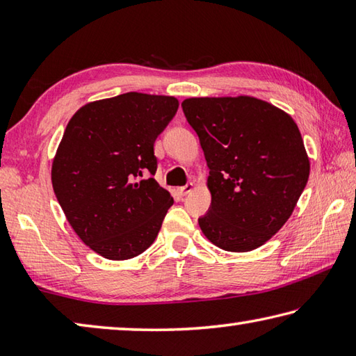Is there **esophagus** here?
<instances>
[{
  "label": "esophagus",
  "instance_id": "esophagus-1",
  "mask_svg": "<svg viewBox=\"0 0 356 356\" xmlns=\"http://www.w3.org/2000/svg\"><path fill=\"white\" fill-rule=\"evenodd\" d=\"M193 190H195V185H193V184L190 182V184H186L185 186H180L179 193H180V195H182V196H185V195H188V193H191Z\"/></svg>",
  "mask_w": 356,
  "mask_h": 356
}]
</instances>
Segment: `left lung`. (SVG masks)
<instances>
[{
    "label": "left lung",
    "mask_w": 356,
    "mask_h": 356,
    "mask_svg": "<svg viewBox=\"0 0 356 356\" xmlns=\"http://www.w3.org/2000/svg\"><path fill=\"white\" fill-rule=\"evenodd\" d=\"M209 166L204 236L232 252L268 242L292 215L309 177V159L295 120L250 95L182 102Z\"/></svg>",
    "instance_id": "8db88e82"
}]
</instances>
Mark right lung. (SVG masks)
<instances>
[{
    "mask_svg": "<svg viewBox=\"0 0 356 356\" xmlns=\"http://www.w3.org/2000/svg\"><path fill=\"white\" fill-rule=\"evenodd\" d=\"M179 100L141 92L89 102L69 120L51 163V184L69 225L92 251L125 261L159 236L170 191L154 177V143Z\"/></svg>",
    "mask_w": 356,
    "mask_h": 356,
    "instance_id": "right-lung-1",
    "label": "right lung"
}]
</instances>
